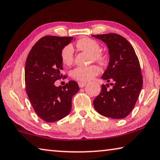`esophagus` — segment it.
<instances>
[{
    "mask_svg": "<svg viewBox=\"0 0 160 160\" xmlns=\"http://www.w3.org/2000/svg\"><path fill=\"white\" fill-rule=\"evenodd\" d=\"M86 84H87V82H78V86H79L80 88L84 87Z\"/></svg>",
    "mask_w": 160,
    "mask_h": 160,
    "instance_id": "obj_1",
    "label": "esophagus"
}]
</instances>
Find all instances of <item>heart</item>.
<instances>
[{"instance_id": "1", "label": "heart", "mask_w": 160, "mask_h": 160, "mask_svg": "<svg viewBox=\"0 0 160 160\" xmlns=\"http://www.w3.org/2000/svg\"><path fill=\"white\" fill-rule=\"evenodd\" d=\"M76 47L81 50L91 53L92 58L100 63L105 62V58L101 53L98 52L100 46L97 42L90 38H82L76 42ZM61 61L63 63L69 66L73 60V51L71 45H67L61 51ZM99 68L96 65H92L86 67H76L71 72V76L76 80L79 82H87L91 80L94 76L99 74Z\"/></svg>"}]
</instances>
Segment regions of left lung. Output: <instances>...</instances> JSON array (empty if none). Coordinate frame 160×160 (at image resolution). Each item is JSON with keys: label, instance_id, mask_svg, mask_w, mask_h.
Returning a JSON list of instances; mask_svg holds the SVG:
<instances>
[{"label": "left lung", "instance_id": "left-lung-1", "mask_svg": "<svg viewBox=\"0 0 160 160\" xmlns=\"http://www.w3.org/2000/svg\"><path fill=\"white\" fill-rule=\"evenodd\" d=\"M92 37L107 45L110 61L102 78L111 83L102 85L100 94L93 101L99 114L121 119L133 110L142 89L143 78L139 61L129 42L119 34L110 33Z\"/></svg>", "mask_w": 160, "mask_h": 160}]
</instances>
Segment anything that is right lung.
<instances>
[{
  "instance_id": "1",
  "label": "right lung",
  "mask_w": 160,
  "mask_h": 160,
  "mask_svg": "<svg viewBox=\"0 0 160 160\" xmlns=\"http://www.w3.org/2000/svg\"><path fill=\"white\" fill-rule=\"evenodd\" d=\"M73 40L68 37L45 36L30 50L25 65L26 91L34 110L44 121L52 122L66 117L71 110L72 97L79 87L75 81L61 87V51Z\"/></svg>"
}]
</instances>
